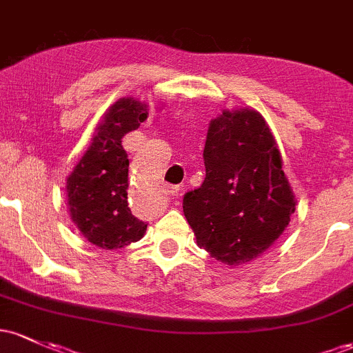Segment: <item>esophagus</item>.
<instances>
[{
    "instance_id": "34e87169",
    "label": "esophagus",
    "mask_w": 353,
    "mask_h": 353,
    "mask_svg": "<svg viewBox=\"0 0 353 353\" xmlns=\"http://www.w3.org/2000/svg\"><path fill=\"white\" fill-rule=\"evenodd\" d=\"M179 191H181L179 185H168V188H165V194H168L169 197H172V199L174 197L179 196Z\"/></svg>"
}]
</instances>
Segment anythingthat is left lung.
<instances>
[{
  "label": "left lung",
  "instance_id": "1",
  "mask_svg": "<svg viewBox=\"0 0 353 353\" xmlns=\"http://www.w3.org/2000/svg\"><path fill=\"white\" fill-rule=\"evenodd\" d=\"M203 157L206 177L185 192V219L212 258L246 265L283 234L295 212L276 141L259 112L223 110L209 123Z\"/></svg>",
  "mask_w": 353,
  "mask_h": 353
}]
</instances>
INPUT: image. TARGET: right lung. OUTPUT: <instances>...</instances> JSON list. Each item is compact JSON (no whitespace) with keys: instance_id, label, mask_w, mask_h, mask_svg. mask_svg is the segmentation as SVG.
Wrapping results in <instances>:
<instances>
[{"instance_id":"obj_1","label":"right lung","mask_w":353,"mask_h":353,"mask_svg":"<svg viewBox=\"0 0 353 353\" xmlns=\"http://www.w3.org/2000/svg\"><path fill=\"white\" fill-rule=\"evenodd\" d=\"M149 115L132 97L117 100L103 115L87 152L67 177L68 211L80 233L102 250L139 241L147 224L132 214L127 201L129 159L122 137Z\"/></svg>"}]
</instances>
